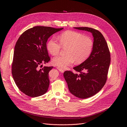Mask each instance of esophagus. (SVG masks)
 Listing matches in <instances>:
<instances>
[{"label":"esophagus","mask_w":127,"mask_h":127,"mask_svg":"<svg viewBox=\"0 0 127 127\" xmlns=\"http://www.w3.org/2000/svg\"><path fill=\"white\" fill-rule=\"evenodd\" d=\"M57 68L58 69V70H59L61 72H62V73H63V72H64V70H63V69L61 68H60V67H57Z\"/></svg>","instance_id":"34e87169"}]
</instances>
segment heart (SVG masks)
<instances>
[{
    "label": "heart",
    "instance_id": "1",
    "mask_svg": "<svg viewBox=\"0 0 127 127\" xmlns=\"http://www.w3.org/2000/svg\"><path fill=\"white\" fill-rule=\"evenodd\" d=\"M59 42L54 38L49 40L47 49L50 54L56 56L60 53L62 47H67L65 56H58L52 59V63L62 68L71 65L75 61L80 64L91 55L94 48L92 39L85 36L81 32L67 31L61 33L58 37Z\"/></svg>",
    "mask_w": 127,
    "mask_h": 127
}]
</instances>
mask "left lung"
Returning a JSON list of instances; mask_svg holds the SVG:
<instances>
[{"instance_id": "1", "label": "left lung", "mask_w": 127, "mask_h": 127, "mask_svg": "<svg viewBox=\"0 0 127 127\" xmlns=\"http://www.w3.org/2000/svg\"><path fill=\"white\" fill-rule=\"evenodd\" d=\"M74 28L91 32L94 38L93 50L88 58L73 68L74 73L66 71L63 74L70 92L77 97L84 99L96 94L104 85L111 55L107 44L99 31L88 27Z\"/></svg>"}]
</instances>
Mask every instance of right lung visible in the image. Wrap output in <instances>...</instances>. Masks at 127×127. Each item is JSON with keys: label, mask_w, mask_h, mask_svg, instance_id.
<instances>
[{"label": "right lung", "mask_w": 127, "mask_h": 127, "mask_svg": "<svg viewBox=\"0 0 127 127\" xmlns=\"http://www.w3.org/2000/svg\"><path fill=\"white\" fill-rule=\"evenodd\" d=\"M63 29L36 26L24 32L17 40L11 73L16 86L26 95L34 97L47 92L49 72L53 67H39L51 59L46 47L48 38Z\"/></svg>", "instance_id": "add662e5"}]
</instances>
